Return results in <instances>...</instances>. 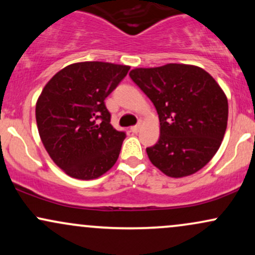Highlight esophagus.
<instances>
[{
	"label": "esophagus",
	"instance_id": "34e87169",
	"mask_svg": "<svg viewBox=\"0 0 255 255\" xmlns=\"http://www.w3.org/2000/svg\"><path fill=\"white\" fill-rule=\"evenodd\" d=\"M140 128H141V125L137 124L136 126H133V127H130V131H133V133H137V131L140 130Z\"/></svg>",
	"mask_w": 255,
	"mask_h": 255
}]
</instances>
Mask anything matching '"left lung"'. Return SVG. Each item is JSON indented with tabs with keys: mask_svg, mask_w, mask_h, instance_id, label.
<instances>
[{
	"mask_svg": "<svg viewBox=\"0 0 255 255\" xmlns=\"http://www.w3.org/2000/svg\"><path fill=\"white\" fill-rule=\"evenodd\" d=\"M129 77L159 118V139L146 148L152 164L170 177L204 168L218 151L228 124V99L215 79L203 68L177 63L135 68Z\"/></svg>",
	"mask_w": 255,
	"mask_h": 255,
	"instance_id": "8db88e82",
	"label": "left lung"
}]
</instances>
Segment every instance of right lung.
<instances>
[{"label":"right lung","mask_w":255,"mask_h":255,"mask_svg":"<svg viewBox=\"0 0 255 255\" xmlns=\"http://www.w3.org/2000/svg\"><path fill=\"white\" fill-rule=\"evenodd\" d=\"M128 71L108 62L73 63L43 89L36 105L38 131L49 156L69 176L97 178L118 160L126 133L110 125L104 101Z\"/></svg>","instance_id":"add662e5"}]
</instances>
